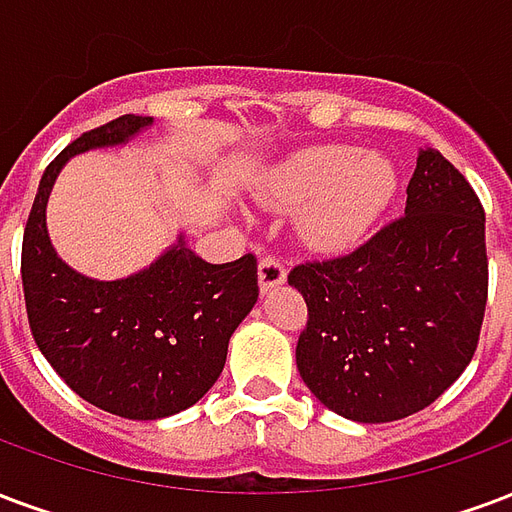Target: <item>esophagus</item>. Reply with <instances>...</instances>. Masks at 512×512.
Here are the masks:
<instances>
[{
	"label": "esophagus",
	"mask_w": 512,
	"mask_h": 512,
	"mask_svg": "<svg viewBox=\"0 0 512 512\" xmlns=\"http://www.w3.org/2000/svg\"><path fill=\"white\" fill-rule=\"evenodd\" d=\"M287 271L282 266V260L276 257H263L260 266H257V285H260V293H271L274 287L285 285Z\"/></svg>",
	"instance_id": "esophagus-1"
}]
</instances>
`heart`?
<instances>
[{
    "mask_svg": "<svg viewBox=\"0 0 512 512\" xmlns=\"http://www.w3.org/2000/svg\"><path fill=\"white\" fill-rule=\"evenodd\" d=\"M399 189L388 157L366 154L350 143L306 146L266 170L255 200L271 211H295L298 236L317 252H347L380 222Z\"/></svg>",
    "mask_w": 512,
    "mask_h": 512,
    "instance_id": "heart-1",
    "label": "heart"
}]
</instances>
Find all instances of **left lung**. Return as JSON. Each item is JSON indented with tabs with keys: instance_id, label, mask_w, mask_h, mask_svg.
I'll use <instances>...</instances> for the list:
<instances>
[{
	"instance_id": "1",
	"label": "left lung",
	"mask_w": 512,
	"mask_h": 512,
	"mask_svg": "<svg viewBox=\"0 0 512 512\" xmlns=\"http://www.w3.org/2000/svg\"><path fill=\"white\" fill-rule=\"evenodd\" d=\"M287 282L309 323L295 347L306 388L358 423H391L437 401L478 347L486 312V214L437 149H418L404 217L352 255Z\"/></svg>"
}]
</instances>
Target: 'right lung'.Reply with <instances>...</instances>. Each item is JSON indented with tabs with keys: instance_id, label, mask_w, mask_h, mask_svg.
<instances>
[{
	"instance_id": "1",
	"label": "right lung",
	"mask_w": 512,
	"mask_h": 512,
	"mask_svg": "<svg viewBox=\"0 0 512 512\" xmlns=\"http://www.w3.org/2000/svg\"><path fill=\"white\" fill-rule=\"evenodd\" d=\"M149 127L151 116L127 113L73 140L40 179L21 255L26 314L45 361L81 399L130 420L168 418L203 399L257 304L255 257L214 266L184 233L154 263L111 282L75 271L54 249L45 208L64 165L127 146Z\"/></svg>"
}]
</instances>
